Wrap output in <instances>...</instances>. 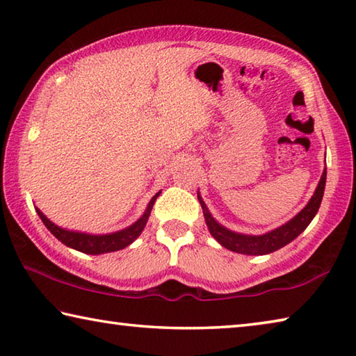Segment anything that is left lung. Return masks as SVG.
I'll return each mask as SVG.
<instances>
[{"label": "left lung", "mask_w": 356, "mask_h": 356, "mask_svg": "<svg viewBox=\"0 0 356 356\" xmlns=\"http://www.w3.org/2000/svg\"><path fill=\"white\" fill-rule=\"evenodd\" d=\"M325 182H327V168L323 170L321 182H318L314 195H312L311 201L306 204V207L298 215H295L291 221H287L286 225L276 227L273 231L264 234V236H245V234L229 231L225 226H221L218 221H215L213 216L210 215L206 202L202 201L200 193H197V200H200L202 207L206 225L216 242L227 250L240 252V254L262 256L291 243L293 238H297L309 226V222L316 216L318 207H321L325 191Z\"/></svg>", "instance_id": "left-lung-1"}]
</instances>
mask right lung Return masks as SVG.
I'll return each instance as SVG.
<instances>
[{"mask_svg": "<svg viewBox=\"0 0 356 356\" xmlns=\"http://www.w3.org/2000/svg\"><path fill=\"white\" fill-rule=\"evenodd\" d=\"M160 193L161 191L156 193L152 200H150L146 212L143 213L140 220L135 221L131 226L122 229V231L105 234V236H94V234L67 231V229H63V227L56 226L55 222H51L38 207H35V212H38L42 222L47 226L48 231H50L53 236L59 240V242H63L64 245H67V246H70V248H74L76 251L86 252V254H104V252L122 250V248H125V246H129L131 242H135L138 237H140V234L143 232V229H144V226H146V222L149 220L150 210H152L154 202L156 201V197L160 196Z\"/></svg>", "mask_w": 356, "mask_h": 356, "instance_id": "add662e5", "label": "right lung"}]
</instances>
